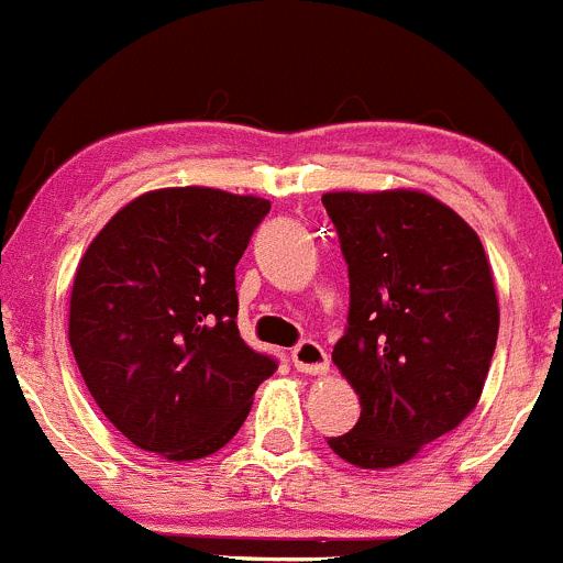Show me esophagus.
Segmentation results:
<instances>
[{
  "label": "esophagus",
  "instance_id": "esophagus-1",
  "mask_svg": "<svg viewBox=\"0 0 563 563\" xmlns=\"http://www.w3.org/2000/svg\"><path fill=\"white\" fill-rule=\"evenodd\" d=\"M292 367L299 369V373H310V376H324L330 369V355L328 350L321 347L319 341L305 339L299 341L296 347L290 350Z\"/></svg>",
  "mask_w": 563,
  "mask_h": 563
}]
</instances>
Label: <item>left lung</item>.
Returning a JSON list of instances; mask_svg holds the SVG:
<instances>
[{
  "mask_svg": "<svg viewBox=\"0 0 563 563\" xmlns=\"http://www.w3.org/2000/svg\"><path fill=\"white\" fill-rule=\"evenodd\" d=\"M350 276L333 364L362 401L330 450L364 470L398 467L467 419L498 341L482 239L419 190L321 196Z\"/></svg>",
  "mask_w": 563,
  "mask_h": 563,
  "instance_id": "left-lung-1",
  "label": "left lung"
}]
</instances>
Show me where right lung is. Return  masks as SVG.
I'll list each match as a JSON object with an SVG mask.
<instances>
[{
	"label": "right lung",
	"instance_id": "1",
	"mask_svg": "<svg viewBox=\"0 0 563 563\" xmlns=\"http://www.w3.org/2000/svg\"><path fill=\"white\" fill-rule=\"evenodd\" d=\"M271 201L167 187L124 205L81 256L70 347L124 439L173 461L222 450L273 355L239 335L235 264Z\"/></svg>",
	"mask_w": 563,
	"mask_h": 563
}]
</instances>
